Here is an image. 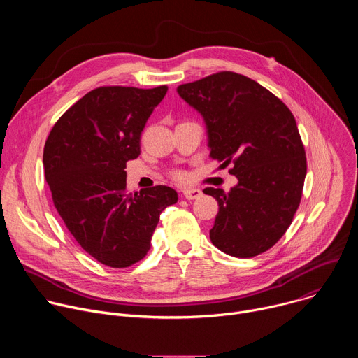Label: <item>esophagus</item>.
<instances>
[{
  "instance_id": "obj_1",
  "label": "esophagus",
  "mask_w": 358,
  "mask_h": 358,
  "mask_svg": "<svg viewBox=\"0 0 358 358\" xmlns=\"http://www.w3.org/2000/svg\"><path fill=\"white\" fill-rule=\"evenodd\" d=\"M182 195L185 199H196L202 195V191L198 188H185L182 189Z\"/></svg>"
}]
</instances>
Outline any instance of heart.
<instances>
[{"label": "heart", "instance_id": "b5f03b06", "mask_svg": "<svg viewBox=\"0 0 358 358\" xmlns=\"http://www.w3.org/2000/svg\"><path fill=\"white\" fill-rule=\"evenodd\" d=\"M174 178L178 181H184L187 178V176L182 171H177V173H174Z\"/></svg>", "mask_w": 358, "mask_h": 358}]
</instances>
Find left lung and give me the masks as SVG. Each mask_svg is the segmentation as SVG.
Instances as JSON below:
<instances>
[{
    "label": "left lung",
    "mask_w": 358,
    "mask_h": 358,
    "mask_svg": "<svg viewBox=\"0 0 358 358\" xmlns=\"http://www.w3.org/2000/svg\"><path fill=\"white\" fill-rule=\"evenodd\" d=\"M203 119L210 156L238 184L225 192L208 187L218 201L211 242L235 258L272 248L292 224L306 177L304 147L292 112L268 89L243 75L220 72L177 87Z\"/></svg>",
    "instance_id": "8db88e82"
}]
</instances>
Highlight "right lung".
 <instances>
[{
    "instance_id": "obj_1",
    "label": "right lung",
    "mask_w": 358,
    "mask_h": 358,
    "mask_svg": "<svg viewBox=\"0 0 358 358\" xmlns=\"http://www.w3.org/2000/svg\"><path fill=\"white\" fill-rule=\"evenodd\" d=\"M166 93L167 86L97 87L61 116L45 143L58 214L90 257L110 268L145 257L160 214L178 199L166 185L126 192V163L138 157L141 131Z\"/></svg>"
}]
</instances>
